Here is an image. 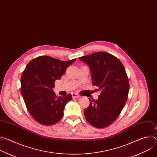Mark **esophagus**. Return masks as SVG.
Segmentation results:
<instances>
[{"label":"esophagus","instance_id":"obj_1","mask_svg":"<svg viewBox=\"0 0 157 157\" xmlns=\"http://www.w3.org/2000/svg\"><path fill=\"white\" fill-rule=\"evenodd\" d=\"M72 96H73V98H78L80 97V96L76 93H72Z\"/></svg>","mask_w":157,"mask_h":157}]
</instances>
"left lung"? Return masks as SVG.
<instances>
[{
	"label": "left lung",
	"mask_w": 157,
	"mask_h": 157,
	"mask_svg": "<svg viewBox=\"0 0 157 157\" xmlns=\"http://www.w3.org/2000/svg\"><path fill=\"white\" fill-rule=\"evenodd\" d=\"M79 59L89 66L93 84L101 91L98 100L89 98L90 104L84 109V116L91 125L104 128L117 119L127 100L129 82L125 70L117 58L104 52Z\"/></svg>",
	"instance_id": "8db88e82"
}]
</instances>
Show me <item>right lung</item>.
<instances>
[{
  "mask_svg": "<svg viewBox=\"0 0 157 157\" xmlns=\"http://www.w3.org/2000/svg\"><path fill=\"white\" fill-rule=\"evenodd\" d=\"M75 60L63 61L40 56L27 64L21 77V93L29 113L38 123L51 125L63 117L64 107L72 96L57 97L52 89L55 81L60 79Z\"/></svg>",
  "mask_w": 157,
  "mask_h": 157,
  "instance_id": "right-lung-1",
  "label": "right lung"
}]
</instances>
